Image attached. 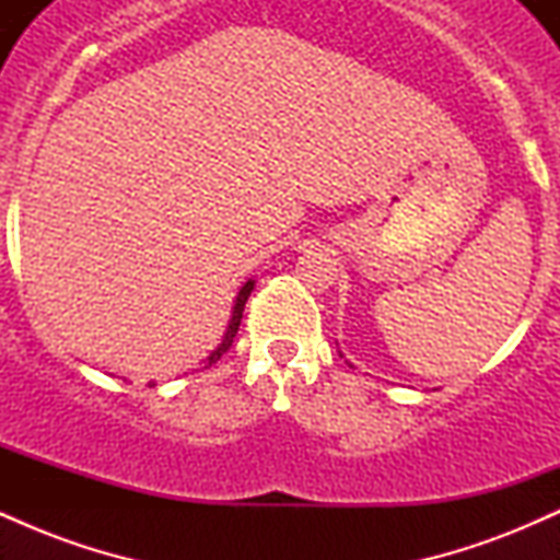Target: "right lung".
Wrapping results in <instances>:
<instances>
[{"mask_svg": "<svg viewBox=\"0 0 560 560\" xmlns=\"http://www.w3.org/2000/svg\"><path fill=\"white\" fill-rule=\"evenodd\" d=\"M253 287H255V281L249 279L247 284H244L242 289H240V294H236V300H234V307H231V318H229V326H226V334H223V339H221V345L215 347L213 352H210L208 358H205V369H208V365H213V363H218L221 361V355L223 352L229 350L231 347V342H234V337H236V331H240V324H242V313H244V302H247V298H249V292H253ZM150 387H155V384H150Z\"/></svg>", "mask_w": 560, "mask_h": 560, "instance_id": "add662e5", "label": "right lung"}]
</instances>
